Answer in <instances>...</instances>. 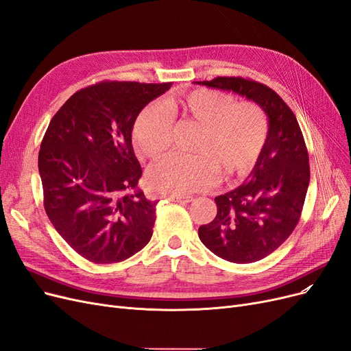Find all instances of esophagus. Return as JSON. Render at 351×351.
I'll return each instance as SVG.
<instances>
[{
	"instance_id": "1",
	"label": "esophagus",
	"mask_w": 351,
	"mask_h": 351,
	"mask_svg": "<svg viewBox=\"0 0 351 351\" xmlns=\"http://www.w3.org/2000/svg\"><path fill=\"white\" fill-rule=\"evenodd\" d=\"M167 199L172 202H179V204H186V202L192 201L191 197H180V195H169Z\"/></svg>"
}]
</instances>
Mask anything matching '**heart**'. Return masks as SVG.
<instances>
[{
    "instance_id": "b5f03b06",
    "label": "heart",
    "mask_w": 351,
    "mask_h": 351,
    "mask_svg": "<svg viewBox=\"0 0 351 351\" xmlns=\"http://www.w3.org/2000/svg\"><path fill=\"white\" fill-rule=\"evenodd\" d=\"M172 119L199 125L191 150L172 153L147 172L149 186L162 193L188 195L210 188L217 172L224 180L247 176L265 149L269 121L266 112L253 102L208 88L193 89L167 99L166 108L152 102L140 111L133 125V141L149 159L163 154L172 136Z\"/></svg>"
}]
</instances>
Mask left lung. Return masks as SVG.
<instances>
[{"label": "left lung", "mask_w": 351, "mask_h": 351, "mask_svg": "<svg viewBox=\"0 0 351 351\" xmlns=\"http://www.w3.org/2000/svg\"><path fill=\"white\" fill-rule=\"evenodd\" d=\"M199 85L232 90L267 114L269 134L250 176L215 198L217 215L198 230L199 240L231 263H253L274 253L301 218L309 185V159L301 127L274 89L240 76H217Z\"/></svg>", "instance_id": "1"}]
</instances>
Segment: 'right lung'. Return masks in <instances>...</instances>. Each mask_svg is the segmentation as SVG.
Instances as JSON below:
<instances>
[{
	"mask_svg": "<svg viewBox=\"0 0 351 351\" xmlns=\"http://www.w3.org/2000/svg\"><path fill=\"white\" fill-rule=\"evenodd\" d=\"M166 84L104 81L75 93L51 119L38 152L46 214L93 263H119L150 241L156 205L137 189L133 125Z\"/></svg>",
	"mask_w": 351,
	"mask_h": 351,
	"instance_id": "right-lung-1",
	"label": "right lung"
}]
</instances>
